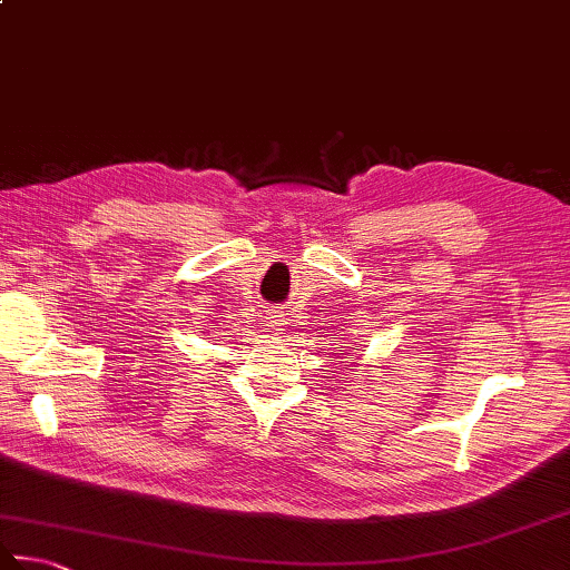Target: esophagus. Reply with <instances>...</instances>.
<instances>
[{"instance_id": "esophagus-1", "label": "esophagus", "mask_w": 570, "mask_h": 570, "mask_svg": "<svg viewBox=\"0 0 570 570\" xmlns=\"http://www.w3.org/2000/svg\"><path fill=\"white\" fill-rule=\"evenodd\" d=\"M269 318H272V326H274L276 331H284V328H282V326H284V318H282V316H278V314H276V311H272V316H269Z\"/></svg>"}]
</instances>
